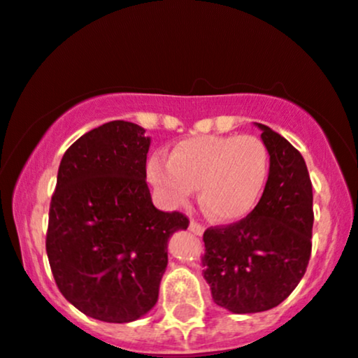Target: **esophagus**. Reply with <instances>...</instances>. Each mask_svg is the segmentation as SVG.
Segmentation results:
<instances>
[{
  "instance_id": "esophagus-1",
  "label": "esophagus",
  "mask_w": 358,
  "mask_h": 358,
  "mask_svg": "<svg viewBox=\"0 0 358 358\" xmlns=\"http://www.w3.org/2000/svg\"><path fill=\"white\" fill-rule=\"evenodd\" d=\"M204 229H206L204 223H199V221H194V220L190 221V231L192 233H195V235L201 236L202 233H204Z\"/></svg>"
}]
</instances>
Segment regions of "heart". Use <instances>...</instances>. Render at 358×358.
<instances>
[{
  "label": "heart",
  "instance_id": "obj_1",
  "mask_svg": "<svg viewBox=\"0 0 358 358\" xmlns=\"http://www.w3.org/2000/svg\"><path fill=\"white\" fill-rule=\"evenodd\" d=\"M149 182L171 206L201 189L202 208L217 221H236L255 209L269 178V152L255 135H204L176 144L168 161L152 156Z\"/></svg>",
  "mask_w": 358,
  "mask_h": 358
}]
</instances>
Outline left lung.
Segmentation results:
<instances>
[{"instance_id": "obj_1", "label": "left lung", "mask_w": 358, "mask_h": 358, "mask_svg": "<svg viewBox=\"0 0 358 358\" xmlns=\"http://www.w3.org/2000/svg\"><path fill=\"white\" fill-rule=\"evenodd\" d=\"M269 178L250 214L204 231V278L214 303L235 314L280 306L306 274L312 250V183L306 161L285 137L257 123Z\"/></svg>"}]
</instances>
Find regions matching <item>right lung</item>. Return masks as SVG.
Wrapping results in <instances>:
<instances>
[{
  "mask_svg": "<svg viewBox=\"0 0 358 358\" xmlns=\"http://www.w3.org/2000/svg\"><path fill=\"white\" fill-rule=\"evenodd\" d=\"M144 129L115 120L82 135L59 163L46 252L62 295L85 315L131 322L156 306L168 238L189 228L154 208Z\"/></svg>",
  "mask_w": 358,
  "mask_h": 358,
  "instance_id": "obj_1",
  "label": "right lung"
}]
</instances>
